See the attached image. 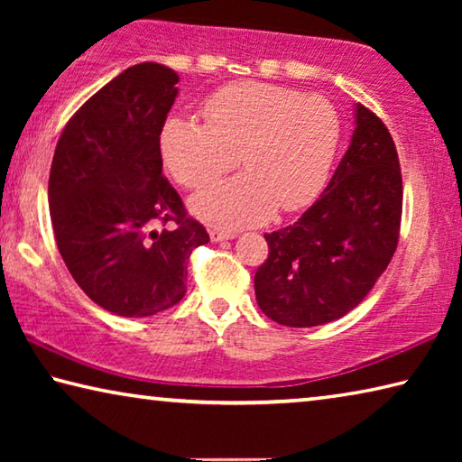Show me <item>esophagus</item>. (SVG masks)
<instances>
[{
    "label": "esophagus",
    "instance_id": "obj_1",
    "mask_svg": "<svg viewBox=\"0 0 462 462\" xmlns=\"http://www.w3.org/2000/svg\"><path fill=\"white\" fill-rule=\"evenodd\" d=\"M236 234L234 232H226V230H209V238L214 242H222V240H232Z\"/></svg>",
    "mask_w": 462,
    "mask_h": 462
}]
</instances>
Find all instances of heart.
<instances>
[{"label":"heart","mask_w":462,"mask_h":462,"mask_svg":"<svg viewBox=\"0 0 462 462\" xmlns=\"http://www.w3.org/2000/svg\"><path fill=\"white\" fill-rule=\"evenodd\" d=\"M203 124L169 118L161 156L177 183L198 189L236 165L246 173L214 183L191 199L195 216L220 228L259 224L279 208L297 212L326 187L342 124L322 96L273 83H232L201 107Z\"/></svg>","instance_id":"obj_1"}]
</instances>
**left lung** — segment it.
<instances>
[{
    "mask_svg": "<svg viewBox=\"0 0 462 462\" xmlns=\"http://www.w3.org/2000/svg\"><path fill=\"white\" fill-rule=\"evenodd\" d=\"M330 183L300 220L264 234L269 256L254 275L259 308L291 328L322 326L348 314L397 248L403 185L395 143L369 107Z\"/></svg>",
    "mask_w": 462,
    "mask_h": 462,
    "instance_id": "left-lung-1",
    "label": "left lung"
}]
</instances>
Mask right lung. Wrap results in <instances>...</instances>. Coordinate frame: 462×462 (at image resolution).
<instances>
[{
  "instance_id": "add662e5",
  "label": "right lung",
  "mask_w": 462,
  "mask_h": 462,
  "mask_svg": "<svg viewBox=\"0 0 462 462\" xmlns=\"http://www.w3.org/2000/svg\"><path fill=\"white\" fill-rule=\"evenodd\" d=\"M177 83L159 62L126 69L77 109L54 148L59 253L85 295L116 316L146 318L181 301L187 261L209 242L162 177L161 132Z\"/></svg>"
}]
</instances>
